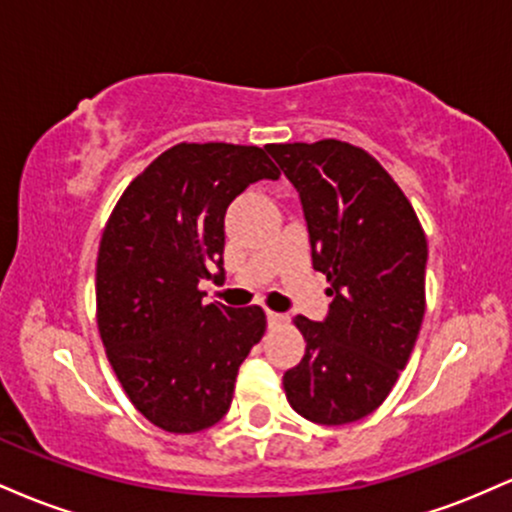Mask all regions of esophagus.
Masks as SVG:
<instances>
[{
  "instance_id": "esophagus-1",
  "label": "esophagus",
  "mask_w": 512,
  "mask_h": 512,
  "mask_svg": "<svg viewBox=\"0 0 512 512\" xmlns=\"http://www.w3.org/2000/svg\"><path fill=\"white\" fill-rule=\"evenodd\" d=\"M286 320V315H281V313H274V310H267V322H269V327H276V325H281V322Z\"/></svg>"
}]
</instances>
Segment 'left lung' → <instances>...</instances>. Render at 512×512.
<instances>
[{
    "label": "left lung",
    "instance_id": "obj_1",
    "mask_svg": "<svg viewBox=\"0 0 512 512\" xmlns=\"http://www.w3.org/2000/svg\"><path fill=\"white\" fill-rule=\"evenodd\" d=\"M264 149L301 197L313 267L332 298L325 320H293L305 356L284 373L286 399L315 424H351L385 402L419 337L424 228L397 182L358 146L322 139Z\"/></svg>",
    "mask_w": 512,
    "mask_h": 512
}]
</instances>
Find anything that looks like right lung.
I'll use <instances>...</instances> for the list:
<instances>
[{
  "label": "right lung",
  "mask_w": 512,
  "mask_h": 512,
  "mask_svg": "<svg viewBox=\"0 0 512 512\" xmlns=\"http://www.w3.org/2000/svg\"><path fill=\"white\" fill-rule=\"evenodd\" d=\"M279 175L260 146L178 144L110 214L96 264L98 330L122 390L163 431L219 424L240 363L262 339V308L207 305L202 284L223 281L228 204Z\"/></svg>",
  "instance_id": "right-lung-1"
}]
</instances>
